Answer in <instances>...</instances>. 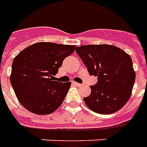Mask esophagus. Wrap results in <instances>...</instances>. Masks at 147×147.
Instances as JSON below:
<instances>
[{
    "instance_id": "obj_1",
    "label": "esophagus",
    "mask_w": 147,
    "mask_h": 147,
    "mask_svg": "<svg viewBox=\"0 0 147 147\" xmlns=\"http://www.w3.org/2000/svg\"><path fill=\"white\" fill-rule=\"evenodd\" d=\"M73 84H75V85L78 86V87H82V86H83V84H79V83H76V82H73Z\"/></svg>"
}]
</instances>
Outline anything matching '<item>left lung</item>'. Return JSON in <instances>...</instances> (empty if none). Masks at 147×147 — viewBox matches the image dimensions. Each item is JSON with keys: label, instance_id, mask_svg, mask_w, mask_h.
I'll use <instances>...</instances> for the list:
<instances>
[{"label": "left lung", "instance_id": "1", "mask_svg": "<svg viewBox=\"0 0 147 147\" xmlns=\"http://www.w3.org/2000/svg\"><path fill=\"white\" fill-rule=\"evenodd\" d=\"M76 52L97 84L91 86L89 96L84 98L94 112L108 115L118 111L130 98L135 80L131 56L109 45L77 47Z\"/></svg>", "mask_w": 147, "mask_h": 147}]
</instances>
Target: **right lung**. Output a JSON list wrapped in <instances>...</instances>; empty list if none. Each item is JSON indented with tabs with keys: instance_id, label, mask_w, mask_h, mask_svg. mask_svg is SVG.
Masks as SVG:
<instances>
[{
	"instance_id": "1",
	"label": "right lung",
	"mask_w": 147,
	"mask_h": 147,
	"mask_svg": "<svg viewBox=\"0 0 147 147\" xmlns=\"http://www.w3.org/2000/svg\"><path fill=\"white\" fill-rule=\"evenodd\" d=\"M75 45L39 42L28 46L14 58L10 82L19 102L36 115H49L62 104L71 86L54 76Z\"/></svg>"
}]
</instances>
